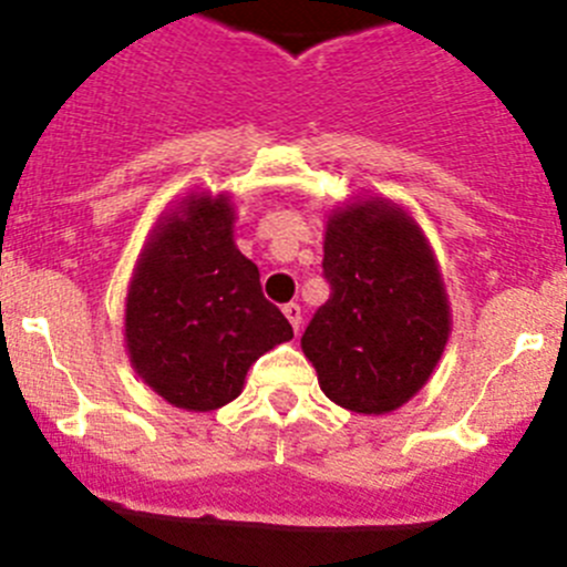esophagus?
I'll use <instances>...</instances> for the list:
<instances>
[{
    "label": "esophagus",
    "mask_w": 567,
    "mask_h": 567,
    "mask_svg": "<svg viewBox=\"0 0 567 567\" xmlns=\"http://www.w3.org/2000/svg\"><path fill=\"white\" fill-rule=\"evenodd\" d=\"M282 312H285V316H288L290 327H293L296 332H299V327H301V307L296 305V301H290V305L282 307Z\"/></svg>",
    "instance_id": "esophagus-1"
}]
</instances>
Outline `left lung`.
<instances>
[{
    "label": "left lung",
    "mask_w": 567,
    "mask_h": 567,
    "mask_svg": "<svg viewBox=\"0 0 567 567\" xmlns=\"http://www.w3.org/2000/svg\"><path fill=\"white\" fill-rule=\"evenodd\" d=\"M329 293L301 334L327 399L362 415L399 410L435 371L452 312L421 227L388 199L338 207L323 235Z\"/></svg>",
    "instance_id": "obj_1"
}]
</instances>
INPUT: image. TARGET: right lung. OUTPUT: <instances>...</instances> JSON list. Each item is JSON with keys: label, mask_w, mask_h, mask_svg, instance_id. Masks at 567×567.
<instances>
[{"label": "right lung", "mask_w": 567, "mask_h": 567, "mask_svg": "<svg viewBox=\"0 0 567 567\" xmlns=\"http://www.w3.org/2000/svg\"><path fill=\"white\" fill-rule=\"evenodd\" d=\"M229 196L190 194L163 216L137 257L124 340L135 373L179 410L238 399L257 357L293 338L262 296L260 271L233 238Z\"/></svg>", "instance_id": "add662e5"}]
</instances>
